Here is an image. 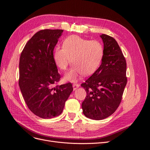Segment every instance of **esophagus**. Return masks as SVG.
I'll list each match as a JSON object with an SVG mask.
<instances>
[{"label":"esophagus","mask_w":150,"mask_h":150,"mask_svg":"<svg viewBox=\"0 0 150 150\" xmlns=\"http://www.w3.org/2000/svg\"><path fill=\"white\" fill-rule=\"evenodd\" d=\"M80 86V85L79 84H77V83H74L73 85V87H74V90H76L77 88H78Z\"/></svg>","instance_id":"esophagus-1"}]
</instances>
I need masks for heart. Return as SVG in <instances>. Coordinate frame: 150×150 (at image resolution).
Returning a JSON list of instances; mask_svg holds the SVG:
<instances>
[{
    "mask_svg": "<svg viewBox=\"0 0 150 150\" xmlns=\"http://www.w3.org/2000/svg\"><path fill=\"white\" fill-rule=\"evenodd\" d=\"M103 55V47L100 42L71 35L63 41L62 47L55 48L54 60L62 70H67L71 62L73 63L64 80L75 82L83 74L90 75L95 73L101 65Z\"/></svg>",
    "mask_w": 150,
    "mask_h": 150,
    "instance_id": "heart-1",
    "label": "heart"
}]
</instances>
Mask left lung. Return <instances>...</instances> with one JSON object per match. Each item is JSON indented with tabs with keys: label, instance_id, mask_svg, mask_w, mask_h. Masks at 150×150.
<instances>
[{
	"label": "left lung",
	"instance_id": "8db88e82",
	"mask_svg": "<svg viewBox=\"0 0 150 150\" xmlns=\"http://www.w3.org/2000/svg\"><path fill=\"white\" fill-rule=\"evenodd\" d=\"M100 37L104 49L101 64L81 85L87 94L81 105L83 113L96 120L105 119L115 112L127 83L126 60L117 42L105 34Z\"/></svg>",
	"mask_w": 150,
	"mask_h": 150
}]
</instances>
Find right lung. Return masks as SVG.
<instances>
[{"mask_svg":"<svg viewBox=\"0 0 150 150\" xmlns=\"http://www.w3.org/2000/svg\"><path fill=\"white\" fill-rule=\"evenodd\" d=\"M63 30H42L27 42L20 57L18 85L31 112L42 118L60 115L73 91L71 83L54 85L60 80L54 50Z\"/></svg>","mask_w":150,"mask_h":150,"instance_id":"1","label":"right lung"}]
</instances>
